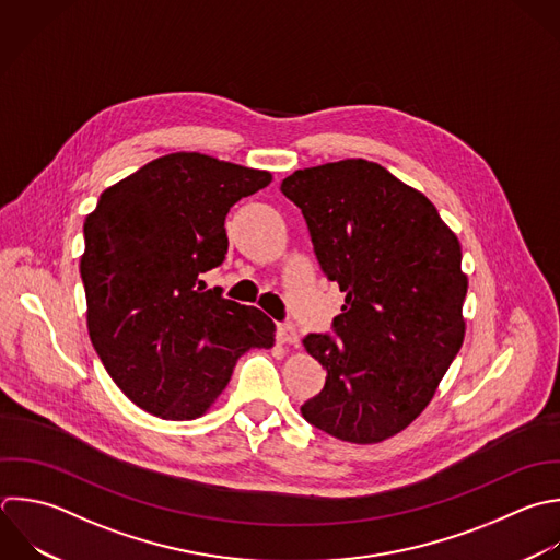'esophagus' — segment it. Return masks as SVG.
Returning <instances> with one entry per match:
<instances>
[{"label":"esophagus","mask_w":560,"mask_h":560,"mask_svg":"<svg viewBox=\"0 0 560 560\" xmlns=\"http://www.w3.org/2000/svg\"><path fill=\"white\" fill-rule=\"evenodd\" d=\"M278 341L282 346H293V348H300V335L298 330L287 322V324H278Z\"/></svg>","instance_id":"34e87169"}]
</instances>
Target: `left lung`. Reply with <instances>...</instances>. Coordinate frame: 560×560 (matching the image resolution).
Returning <instances> with one entry per match:
<instances>
[{
  "mask_svg": "<svg viewBox=\"0 0 560 560\" xmlns=\"http://www.w3.org/2000/svg\"><path fill=\"white\" fill-rule=\"evenodd\" d=\"M280 190L346 293L332 322L339 339L304 337L326 385L302 416L343 442H383L424 411L462 348L468 278L459 241L420 190L368 160L295 171Z\"/></svg>",
  "mask_w": 560,
  "mask_h": 560,
  "instance_id": "obj_1",
  "label": "left lung"
}]
</instances>
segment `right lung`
<instances>
[{
    "mask_svg": "<svg viewBox=\"0 0 560 560\" xmlns=\"http://www.w3.org/2000/svg\"><path fill=\"white\" fill-rule=\"evenodd\" d=\"M269 171L203 153L158 158L109 186L85 219L81 278L90 339L114 383L164 420L203 416L241 354L273 348L276 324L221 298L201 273L228 254L230 208Z\"/></svg>",
    "mask_w": 560,
    "mask_h": 560,
    "instance_id": "right-lung-1",
    "label": "right lung"
}]
</instances>
